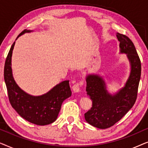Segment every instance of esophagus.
<instances>
[{
  "label": "esophagus",
  "instance_id": "34e87169",
  "mask_svg": "<svg viewBox=\"0 0 148 148\" xmlns=\"http://www.w3.org/2000/svg\"><path fill=\"white\" fill-rule=\"evenodd\" d=\"M83 84H84V81H80L79 82L76 83L75 84H74L72 87L73 92L75 93L79 92L80 89H81V88H82V86H83Z\"/></svg>",
  "mask_w": 148,
  "mask_h": 148
}]
</instances>
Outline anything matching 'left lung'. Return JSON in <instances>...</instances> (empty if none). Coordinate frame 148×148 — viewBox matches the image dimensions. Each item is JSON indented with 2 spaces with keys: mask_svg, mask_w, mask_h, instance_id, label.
Here are the masks:
<instances>
[{
  "mask_svg": "<svg viewBox=\"0 0 148 148\" xmlns=\"http://www.w3.org/2000/svg\"><path fill=\"white\" fill-rule=\"evenodd\" d=\"M121 53L127 54L131 73L126 84L114 95L107 92L106 84L100 76L86 77V92L92 100V107L85 113L89 124L99 129H107L120 121L136 101L141 77V61L133 42L127 36L117 33Z\"/></svg>",
  "mask_w": 148,
  "mask_h": 148,
  "instance_id": "8db88e82",
  "label": "left lung"
}]
</instances>
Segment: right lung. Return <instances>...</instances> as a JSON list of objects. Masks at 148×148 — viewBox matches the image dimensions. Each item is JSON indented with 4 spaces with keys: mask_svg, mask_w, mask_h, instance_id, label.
I'll return each mask as SVG.
<instances>
[{
    "mask_svg": "<svg viewBox=\"0 0 148 148\" xmlns=\"http://www.w3.org/2000/svg\"><path fill=\"white\" fill-rule=\"evenodd\" d=\"M31 32L23 30L17 38ZM15 44L14 42L8 53L4 68L9 102L18 114L29 123L41 126L51 124L57 119L62 103L71 96L69 81L62 82L42 96H33L23 92L16 84L12 74L11 56Z\"/></svg>",
    "mask_w": 148,
    "mask_h": 148,
    "instance_id": "obj_1",
    "label": "right lung"
}]
</instances>
